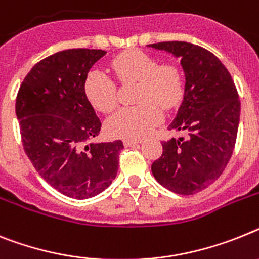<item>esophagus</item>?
Here are the masks:
<instances>
[{
	"label": "esophagus",
	"mask_w": 259,
	"mask_h": 259,
	"mask_svg": "<svg viewBox=\"0 0 259 259\" xmlns=\"http://www.w3.org/2000/svg\"><path fill=\"white\" fill-rule=\"evenodd\" d=\"M137 143H141V140H123V145L126 147L133 146V145H137Z\"/></svg>",
	"instance_id": "obj_1"
}]
</instances>
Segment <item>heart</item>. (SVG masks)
I'll return each instance as SVG.
<instances>
[{"label": "heart", "mask_w": 259, "mask_h": 259, "mask_svg": "<svg viewBox=\"0 0 259 259\" xmlns=\"http://www.w3.org/2000/svg\"><path fill=\"white\" fill-rule=\"evenodd\" d=\"M110 68L122 84L138 82L136 101L113 114L108 122V133L117 138L137 140L145 137L163 119V108L171 109L183 100V71L174 63L159 64V60L142 51H129L112 60ZM87 99L97 110L110 113L118 103L116 82L103 71L88 73L84 84Z\"/></svg>", "instance_id": "b5f03b06"}]
</instances>
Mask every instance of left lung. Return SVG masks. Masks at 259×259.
I'll list each match as a JSON object with an SVG mask.
<instances>
[{
    "mask_svg": "<svg viewBox=\"0 0 259 259\" xmlns=\"http://www.w3.org/2000/svg\"><path fill=\"white\" fill-rule=\"evenodd\" d=\"M180 59L186 76L183 103L168 129L187 138L162 142L151 164L154 178L179 195L203 191L225 170L236 145L241 103L229 71L208 50L187 42L149 45Z\"/></svg>",
    "mask_w": 259,
    "mask_h": 259,
    "instance_id": "1",
    "label": "left lung"
}]
</instances>
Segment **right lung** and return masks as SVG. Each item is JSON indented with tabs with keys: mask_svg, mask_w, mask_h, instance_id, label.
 Segmentation results:
<instances>
[{
	"mask_svg": "<svg viewBox=\"0 0 259 259\" xmlns=\"http://www.w3.org/2000/svg\"><path fill=\"white\" fill-rule=\"evenodd\" d=\"M106 51L72 49L47 56L32 67L17 95L26 155L39 175L60 193L89 199L112 184L121 141L95 143L101 121L87 99L89 69Z\"/></svg>",
	"mask_w": 259,
	"mask_h": 259,
	"instance_id": "1",
	"label": "right lung"
}]
</instances>
